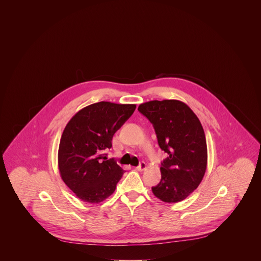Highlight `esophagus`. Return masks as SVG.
Masks as SVG:
<instances>
[{"label": "esophagus", "instance_id": "1", "mask_svg": "<svg viewBox=\"0 0 261 261\" xmlns=\"http://www.w3.org/2000/svg\"><path fill=\"white\" fill-rule=\"evenodd\" d=\"M146 168H147V164L144 162H140V164L136 167L137 170H139V171H143Z\"/></svg>", "mask_w": 261, "mask_h": 261}]
</instances>
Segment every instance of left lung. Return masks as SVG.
<instances>
[{"mask_svg":"<svg viewBox=\"0 0 261 261\" xmlns=\"http://www.w3.org/2000/svg\"><path fill=\"white\" fill-rule=\"evenodd\" d=\"M138 111L152 124L160 148L168 155L162 162V180L151 188L164 202L186 199L199 187L207 164V147L198 116L177 99L150 100Z\"/></svg>","mask_w":261,"mask_h":261,"instance_id":"1","label":"left lung"}]
</instances>
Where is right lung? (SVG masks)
<instances>
[{
	"mask_svg": "<svg viewBox=\"0 0 261 261\" xmlns=\"http://www.w3.org/2000/svg\"><path fill=\"white\" fill-rule=\"evenodd\" d=\"M136 105L99 101L77 112L62 132L58 162L63 182L89 203L112 196L124 170L108 160L112 137L133 114Z\"/></svg>",
	"mask_w": 261,
	"mask_h": 261,
	"instance_id": "obj_1",
	"label": "right lung"
}]
</instances>
